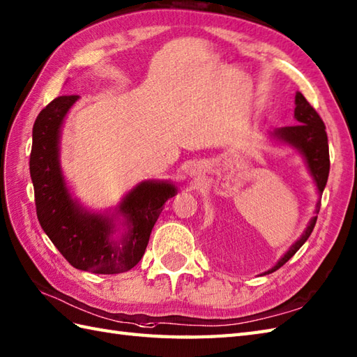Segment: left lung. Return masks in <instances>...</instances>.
<instances>
[{"instance_id":"obj_1","label":"left lung","mask_w":357,"mask_h":357,"mask_svg":"<svg viewBox=\"0 0 357 357\" xmlns=\"http://www.w3.org/2000/svg\"><path fill=\"white\" fill-rule=\"evenodd\" d=\"M295 120L298 124L295 126H286L280 128L271 132V137L281 143L289 144L295 147L298 152H300L305 164L310 170V175L314 179V184L318 187L319 195H322L328 179V172H330V156H328V139H327V132L324 121L321 120L319 114L314 111V107L305 100V97L301 93H296L295 96ZM319 205L317 204V213H319ZM318 216L310 219L307 228L303 233V236L296 240V242L289 248V251L281 257L277 261L275 266L272 269L266 271L264 273H271L280 269L283 264L294 257V254L300 250L304 245L305 240H307L312 234L314 228V223H317Z\"/></svg>"}]
</instances>
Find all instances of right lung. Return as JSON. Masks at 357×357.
<instances>
[{
	"mask_svg": "<svg viewBox=\"0 0 357 357\" xmlns=\"http://www.w3.org/2000/svg\"><path fill=\"white\" fill-rule=\"evenodd\" d=\"M79 96H61L33 124L30 176L40 227L71 266L93 273H120L144 255L155 222L176 187L167 181H143L121 199L112 214H96L73 199L61 170L59 141L66 114ZM120 215L123 234L116 232Z\"/></svg>",
	"mask_w": 357,
	"mask_h": 357,
	"instance_id": "right-lung-1",
	"label": "right lung"
}]
</instances>
